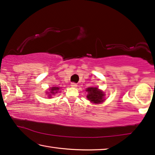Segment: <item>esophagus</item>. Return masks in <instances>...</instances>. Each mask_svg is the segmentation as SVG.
Returning a JSON list of instances; mask_svg holds the SVG:
<instances>
[{
	"instance_id": "esophagus-1",
	"label": "esophagus",
	"mask_w": 155,
	"mask_h": 155,
	"mask_svg": "<svg viewBox=\"0 0 155 155\" xmlns=\"http://www.w3.org/2000/svg\"><path fill=\"white\" fill-rule=\"evenodd\" d=\"M71 86L72 87H76L78 86V85H77V84H76V83L72 82V83H71Z\"/></svg>"
}]
</instances>
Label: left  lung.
I'll list each match as a JSON object with an SVG mask.
<instances>
[{
  "instance_id": "1",
  "label": "left lung",
  "mask_w": 155,
  "mask_h": 155,
  "mask_svg": "<svg viewBox=\"0 0 155 155\" xmlns=\"http://www.w3.org/2000/svg\"><path fill=\"white\" fill-rule=\"evenodd\" d=\"M86 91L88 93L87 97L91 102L94 104H99L104 101V92L96 87H89L86 89Z\"/></svg>"
}]
</instances>
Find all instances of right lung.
<instances>
[{"instance_id": "1", "label": "right lung", "mask_w": 155, "mask_h": 155, "mask_svg": "<svg viewBox=\"0 0 155 155\" xmlns=\"http://www.w3.org/2000/svg\"><path fill=\"white\" fill-rule=\"evenodd\" d=\"M59 89V87H51L50 89V92H49V96L50 98V96L51 95H54L56 94V93H57V91Z\"/></svg>"}]
</instances>
